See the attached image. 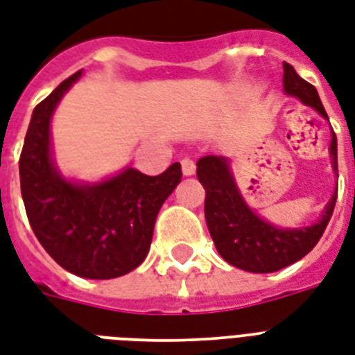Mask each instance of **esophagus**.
Listing matches in <instances>:
<instances>
[{
  "label": "esophagus",
  "mask_w": 355,
  "mask_h": 355,
  "mask_svg": "<svg viewBox=\"0 0 355 355\" xmlns=\"http://www.w3.org/2000/svg\"><path fill=\"white\" fill-rule=\"evenodd\" d=\"M180 166H182L184 177H191V175H196V164H193V159L184 158L182 162H180Z\"/></svg>",
  "instance_id": "obj_1"
}]
</instances>
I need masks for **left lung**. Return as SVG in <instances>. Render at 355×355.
Returning a JSON list of instances; mask_svg holds the SVG:
<instances>
[{
    "instance_id": "left-lung-1",
    "label": "left lung",
    "mask_w": 355,
    "mask_h": 355,
    "mask_svg": "<svg viewBox=\"0 0 355 355\" xmlns=\"http://www.w3.org/2000/svg\"><path fill=\"white\" fill-rule=\"evenodd\" d=\"M283 89L286 94L296 96L305 105L316 110L322 117L328 119L316 89L304 78H300L288 63H283ZM329 156L334 173L339 177L335 132H331ZM197 178L207 191L205 218L216 250L229 264L253 274H272L304 259L326 231L337 201L335 189L320 220L313 225L297 229L275 227L274 223L257 216L243 201L227 158L202 156L197 162Z\"/></svg>"
}]
</instances>
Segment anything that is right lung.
I'll return each instance as SVG.
<instances>
[{"mask_svg":"<svg viewBox=\"0 0 355 355\" xmlns=\"http://www.w3.org/2000/svg\"><path fill=\"white\" fill-rule=\"evenodd\" d=\"M81 76L76 72L31 115L20 154L27 220L48 255L85 279H113L145 261L159 208L182 178L175 162L158 177L126 167L102 182H74L51 158V115Z\"/></svg>","mask_w":355,"mask_h":355,"instance_id":"obj_1","label":"right lung"}]
</instances>
